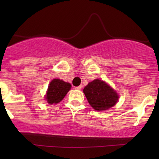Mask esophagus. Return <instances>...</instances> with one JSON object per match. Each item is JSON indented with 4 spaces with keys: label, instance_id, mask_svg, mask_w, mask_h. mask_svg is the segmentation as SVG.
<instances>
[{
    "label": "esophagus",
    "instance_id": "obj_1",
    "mask_svg": "<svg viewBox=\"0 0 159 159\" xmlns=\"http://www.w3.org/2000/svg\"><path fill=\"white\" fill-rule=\"evenodd\" d=\"M75 90H81V86H78V87H75Z\"/></svg>",
    "mask_w": 159,
    "mask_h": 159
}]
</instances>
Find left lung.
Listing matches in <instances>:
<instances>
[{"label": "left lung", "instance_id": "1", "mask_svg": "<svg viewBox=\"0 0 159 159\" xmlns=\"http://www.w3.org/2000/svg\"><path fill=\"white\" fill-rule=\"evenodd\" d=\"M91 107L96 111H105L116 105L119 95L105 81L95 79L83 90Z\"/></svg>", "mask_w": 159, "mask_h": 159}]
</instances>
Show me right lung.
Listing matches in <instances>:
<instances>
[{
  "instance_id": "obj_1",
  "label": "right lung",
  "mask_w": 159,
  "mask_h": 159,
  "mask_svg": "<svg viewBox=\"0 0 159 159\" xmlns=\"http://www.w3.org/2000/svg\"><path fill=\"white\" fill-rule=\"evenodd\" d=\"M71 84L61 79H53L50 82L45 95V99L50 105L57 104L63 100L67 93L70 90Z\"/></svg>"
}]
</instances>
